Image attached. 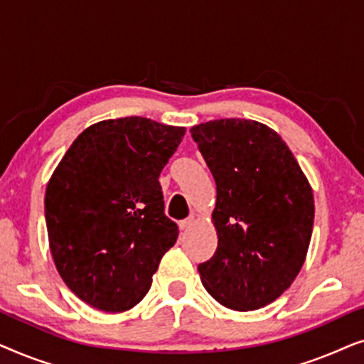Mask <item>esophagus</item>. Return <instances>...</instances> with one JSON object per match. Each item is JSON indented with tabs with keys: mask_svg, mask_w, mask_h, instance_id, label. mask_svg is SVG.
I'll use <instances>...</instances> for the list:
<instances>
[{
	"mask_svg": "<svg viewBox=\"0 0 364 364\" xmlns=\"http://www.w3.org/2000/svg\"><path fill=\"white\" fill-rule=\"evenodd\" d=\"M193 220H196V217H193V215L183 218V220L178 222V227H181V230H186V228H188V227L192 225Z\"/></svg>",
	"mask_w": 364,
	"mask_h": 364,
	"instance_id": "obj_1",
	"label": "esophagus"
}]
</instances>
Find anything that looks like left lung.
Listing matches in <instances>:
<instances>
[{
	"label": "left lung",
	"instance_id": "obj_1",
	"mask_svg": "<svg viewBox=\"0 0 364 364\" xmlns=\"http://www.w3.org/2000/svg\"><path fill=\"white\" fill-rule=\"evenodd\" d=\"M191 134L217 186L218 245L198 265L202 283L230 310H258L288 290L305 263L315 218L311 187L265 124L218 119Z\"/></svg>",
	"mask_w": 364,
	"mask_h": 364
}]
</instances>
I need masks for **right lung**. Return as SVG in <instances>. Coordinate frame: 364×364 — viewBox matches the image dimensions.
I'll return each mask as SVG.
<instances>
[{
    "instance_id": "add662e5",
    "label": "right lung",
    "mask_w": 364,
    "mask_h": 364,
    "mask_svg": "<svg viewBox=\"0 0 364 364\" xmlns=\"http://www.w3.org/2000/svg\"><path fill=\"white\" fill-rule=\"evenodd\" d=\"M186 127L109 119L79 134L49 178L44 213L53 260L74 295L121 313L147 295L178 227L159 182Z\"/></svg>"
}]
</instances>
